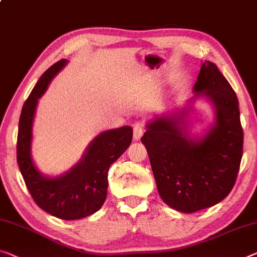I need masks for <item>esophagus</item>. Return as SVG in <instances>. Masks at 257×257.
Wrapping results in <instances>:
<instances>
[{
  "label": "esophagus",
  "mask_w": 257,
  "mask_h": 257,
  "mask_svg": "<svg viewBox=\"0 0 257 257\" xmlns=\"http://www.w3.org/2000/svg\"><path fill=\"white\" fill-rule=\"evenodd\" d=\"M144 126H142V124H136L134 125L133 127V140L134 141H139L141 139V137L144 136Z\"/></svg>",
  "instance_id": "obj_1"
}]
</instances>
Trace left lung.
I'll use <instances>...</instances> for the list:
<instances>
[{
  "instance_id": "obj_1",
  "label": "left lung",
  "mask_w": 257,
  "mask_h": 257,
  "mask_svg": "<svg viewBox=\"0 0 257 257\" xmlns=\"http://www.w3.org/2000/svg\"><path fill=\"white\" fill-rule=\"evenodd\" d=\"M193 93L181 108L147 120L141 138L162 200L185 214L215 206L228 195L243 144L238 97L214 63H202ZM197 99L207 100L214 111V119L200 134L192 132L190 119Z\"/></svg>"
}]
</instances>
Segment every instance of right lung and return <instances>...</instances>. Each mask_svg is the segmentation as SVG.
Segmentation results:
<instances>
[{
  "label": "right lung",
  "instance_id": "add662e5",
  "mask_svg": "<svg viewBox=\"0 0 257 257\" xmlns=\"http://www.w3.org/2000/svg\"><path fill=\"white\" fill-rule=\"evenodd\" d=\"M66 64L68 60H61L51 65L24 104L18 126L17 162L26 187L38 206L57 218L74 220L93 215L103 206L109 168L131 145L133 130L126 125L101 132L89 142L81 160L68 171L57 176L42 173L32 157L35 110L50 81Z\"/></svg>",
  "mask_w": 257,
  "mask_h": 257
}]
</instances>
